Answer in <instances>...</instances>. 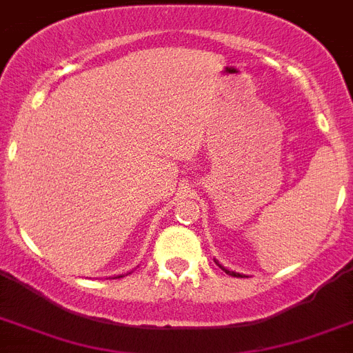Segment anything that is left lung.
Returning <instances> with one entry per match:
<instances>
[{
	"label": "left lung",
	"instance_id": "obj_1",
	"mask_svg": "<svg viewBox=\"0 0 353 353\" xmlns=\"http://www.w3.org/2000/svg\"><path fill=\"white\" fill-rule=\"evenodd\" d=\"M216 263L219 265V268H221V270L226 272V274H230V276H234V277H243V274H239V272H232V270H228V268H225V266H223L219 261H216Z\"/></svg>",
	"mask_w": 353,
	"mask_h": 353
}]
</instances>
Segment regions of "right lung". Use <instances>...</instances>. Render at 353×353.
<instances>
[{"mask_svg":"<svg viewBox=\"0 0 353 353\" xmlns=\"http://www.w3.org/2000/svg\"><path fill=\"white\" fill-rule=\"evenodd\" d=\"M117 277H123V276H117Z\"/></svg>","mask_w":353,"mask_h":353,"instance_id":"right-lung-1","label":"right lung"}]
</instances>
